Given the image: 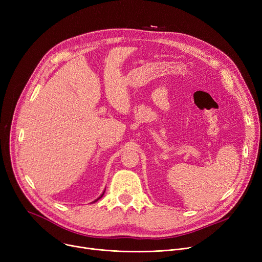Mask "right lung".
I'll return each instance as SVG.
<instances>
[{
	"mask_svg": "<svg viewBox=\"0 0 262 262\" xmlns=\"http://www.w3.org/2000/svg\"><path fill=\"white\" fill-rule=\"evenodd\" d=\"M103 194H104V193H103ZM103 194H102V195H101V196H100V198H99V199H101V198H102V196H103ZM99 199H98V200H99ZM98 200H96V201H98ZM94 202H95V201H94Z\"/></svg>",
	"mask_w": 262,
	"mask_h": 262,
	"instance_id": "add662e5",
	"label": "right lung"
}]
</instances>
